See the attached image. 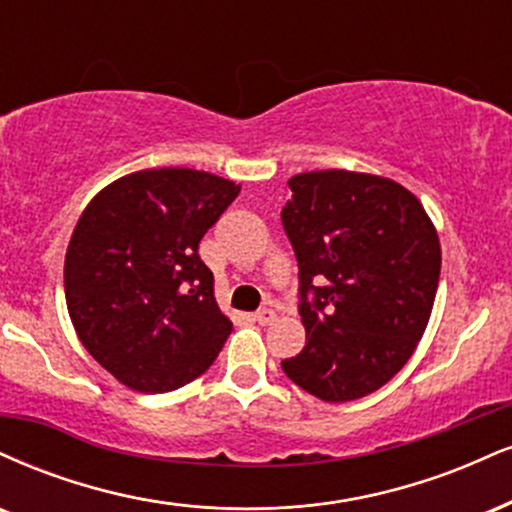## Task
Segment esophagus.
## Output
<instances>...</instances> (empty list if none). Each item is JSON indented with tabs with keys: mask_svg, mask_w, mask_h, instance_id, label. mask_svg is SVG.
Wrapping results in <instances>:
<instances>
[{
	"mask_svg": "<svg viewBox=\"0 0 512 512\" xmlns=\"http://www.w3.org/2000/svg\"><path fill=\"white\" fill-rule=\"evenodd\" d=\"M274 319H276V312H274V310H269V307H262V310H257V312H255V322H257V324H262V326L272 324Z\"/></svg>",
	"mask_w": 512,
	"mask_h": 512,
	"instance_id": "1",
	"label": "esophagus"
}]
</instances>
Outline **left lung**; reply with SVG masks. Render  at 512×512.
Listing matches in <instances>:
<instances>
[{
  "mask_svg": "<svg viewBox=\"0 0 512 512\" xmlns=\"http://www.w3.org/2000/svg\"><path fill=\"white\" fill-rule=\"evenodd\" d=\"M288 188L281 221L298 257L307 341L281 367L324 403H348L381 389L415 353L439 288V233L391 178L305 171Z\"/></svg>",
  "mask_w": 512,
  "mask_h": 512,
  "instance_id": "left-lung-1",
  "label": "left lung"
}]
</instances>
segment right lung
I'll list each match as a JSON object with an SVG mask.
<instances>
[{
    "label": "right lung",
    "mask_w": 512,
    "mask_h": 512,
    "mask_svg": "<svg viewBox=\"0 0 512 512\" xmlns=\"http://www.w3.org/2000/svg\"><path fill=\"white\" fill-rule=\"evenodd\" d=\"M238 193L229 178L164 166L116 178L80 214L66 307L85 350L131 391H174L224 348L233 324L197 245Z\"/></svg>",
    "instance_id": "right-lung-1"
}]
</instances>
